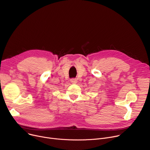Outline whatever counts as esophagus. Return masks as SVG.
<instances>
[{"label": "esophagus", "instance_id": "esophagus-1", "mask_svg": "<svg viewBox=\"0 0 150 150\" xmlns=\"http://www.w3.org/2000/svg\"><path fill=\"white\" fill-rule=\"evenodd\" d=\"M70 81L72 83H76L77 82V79L76 78H72L70 80Z\"/></svg>", "mask_w": 150, "mask_h": 150}]
</instances>
